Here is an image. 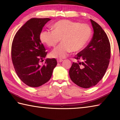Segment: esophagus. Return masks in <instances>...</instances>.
I'll use <instances>...</instances> for the list:
<instances>
[{"label":"esophagus","mask_w":120,"mask_h":120,"mask_svg":"<svg viewBox=\"0 0 120 120\" xmlns=\"http://www.w3.org/2000/svg\"><path fill=\"white\" fill-rule=\"evenodd\" d=\"M63 61V60H62V59H57V62H58V63H60V62H62Z\"/></svg>","instance_id":"esophagus-1"}]
</instances>
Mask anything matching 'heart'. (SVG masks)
I'll return each mask as SVG.
<instances>
[{
  "instance_id": "1",
  "label": "heart",
  "mask_w": 120,
  "mask_h": 120,
  "mask_svg": "<svg viewBox=\"0 0 120 120\" xmlns=\"http://www.w3.org/2000/svg\"><path fill=\"white\" fill-rule=\"evenodd\" d=\"M53 30H44L40 34V39L48 47H54L62 43L50 52L55 58H65L72 52L82 50L87 45L92 35V30L88 25L69 21L61 20L52 26Z\"/></svg>"
}]
</instances>
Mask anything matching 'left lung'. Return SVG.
<instances>
[{
	"instance_id": "obj_1",
	"label": "left lung",
	"mask_w": 120,
	"mask_h": 120,
	"mask_svg": "<svg viewBox=\"0 0 120 120\" xmlns=\"http://www.w3.org/2000/svg\"><path fill=\"white\" fill-rule=\"evenodd\" d=\"M94 34L90 42L75 57L81 60L73 62L69 71L71 79L83 88L95 86L105 75L110 59V44L105 32L90 19Z\"/></svg>"
}]
</instances>
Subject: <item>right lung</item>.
Listing matches in <instances>:
<instances>
[{
    "instance_id": "1",
    "label": "right lung",
    "mask_w": 120,
    "mask_h": 120,
    "mask_svg": "<svg viewBox=\"0 0 120 120\" xmlns=\"http://www.w3.org/2000/svg\"><path fill=\"white\" fill-rule=\"evenodd\" d=\"M49 18H33L20 28L13 40L11 57L15 72L27 86L38 87L47 82L57 64L56 59H46L40 65L47 52L40 39L43 27Z\"/></svg>"
}]
</instances>
